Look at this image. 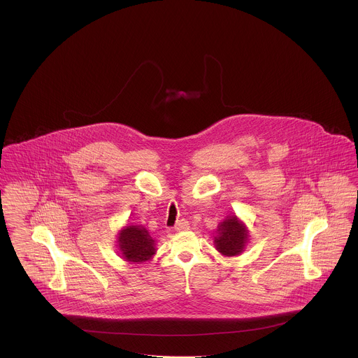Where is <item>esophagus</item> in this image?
<instances>
[{"label": "esophagus", "instance_id": "esophagus-1", "mask_svg": "<svg viewBox=\"0 0 358 358\" xmlns=\"http://www.w3.org/2000/svg\"><path fill=\"white\" fill-rule=\"evenodd\" d=\"M189 229V222L186 221V220H180V221H177V224H176V227H174V230L176 231H182V230Z\"/></svg>", "mask_w": 358, "mask_h": 358}]
</instances>
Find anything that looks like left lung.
Segmentation results:
<instances>
[{"mask_svg": "<svg viewBox=\"0 0 358 358\" xmlns=\"http://www.w3.org/2000/svg\"><path fill=\"white\" fill-rule=\"evenodd\" d=\"M246 240L248 231L243 224L237 220V217L233 215L220 224L218 236L215 237V243L220 253L231 257L243 252Z\"/></svg>", "mask_w": 358, "mask_h": 358, "instance_id": "obj_1", "label": "left lung"}]
</instances>
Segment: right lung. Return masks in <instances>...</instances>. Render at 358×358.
<instances>
[{"label": "right lung", "instance_id": "right-lung-1", "mask_svg": "<svg viewBox=\"0 0 358 358\" xmlns=\"http://www.w3.org/2000/svg\"><path fill=\"white\" fill-rule=\"evenodd\" d=\"M118 245L122 257L130 262H143L155 255V241L148 230L138 227H128L122 230L118 237Z\"/></svg>", "mask_w": 358, "mask_h": 358}]
</instances>
